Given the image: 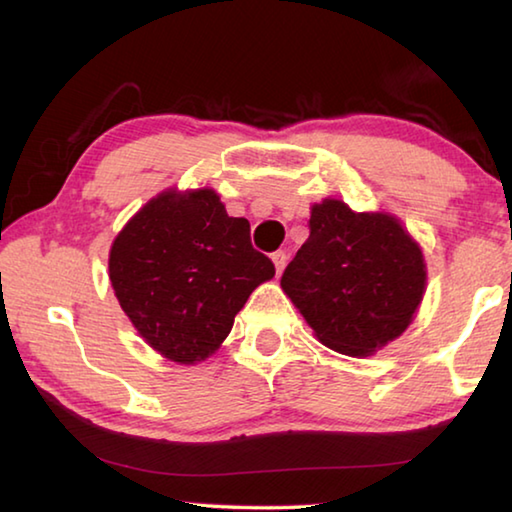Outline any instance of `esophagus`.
Listing matches in <instances>:
<instances>
[{
    "mask_svg": "<svg viewBox=\"0 0 512 512\" xmlns=\"http://www.w3.org/2000/svg\"><path fill=\"white\" fill-rule=\"evenodd\" d=\"M271 257H273V264H275V271H277V275H282L284 266H286V259H288V255L284 253V250H277V253H273Z\"/></svg>",
    "mask_w": 512,
    "mask_h": 512,
    "instance_id": "obj_1",
    "label": "esophagus"
}]
</instances>
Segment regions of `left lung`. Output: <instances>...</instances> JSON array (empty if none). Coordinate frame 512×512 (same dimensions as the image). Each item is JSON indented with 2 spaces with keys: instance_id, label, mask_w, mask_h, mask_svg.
Instances as JSON below:
<instances>
[{
  "instance_id": "8db88e82",
  "label": "left lung",
  "mask_w": 512,
  "mask_h": 512,
  "mask_svg": "<svg viewBox=\"0 0 512 512\" xmlns=\"http://www.w3.org/2000/svg\"><path fill=\"white\" fill-rule=\"evenodd\" d=\"M311 235L282 275L284 293L329 349L362 358L410 327L425 293V262L401 221L324 199Z\"/></svg>"
}]
</instances>
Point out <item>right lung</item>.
Segmentation results:
<instances>
[{
	"mask_svg": "<svg viewBox=\"0 0 512 512\" xmlns=\"http://www.w3.org/2000/svg\"><path fill=\"white\" fill-rule=\"evenodd\" d=\"M275 266L250 244L210 188L167 190L127 221L109 253V280L136 331L181 365L206 360Z\"/></svg>",
	"mask_w": 512,
	"mask_h": 512,
	"instance_id": "right-lung-1",
	"label": "right lung"
}]
</instances>
